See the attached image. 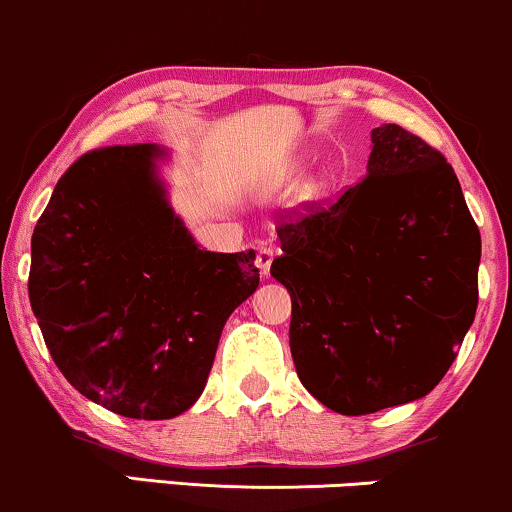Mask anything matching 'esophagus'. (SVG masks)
<instances>
[{
  "label": "esophagus",
  "instance_id": "esophagus-1",
  "mask_svg": "<svg viewBox=\"0 0 512 512\" xmlns=\"http://www.w3.org/2000/svg\"><path fill=\"white\" fill-rule=\"evenodd\" d=\"M274 248H260L257 250V260H255V264H257V269H260L262 274H269V269H272V262H274Z\"/></svg>",
  "mask_w": 512,
  "mask_h": 512
}]
</instances>
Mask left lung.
I'll use <instances>...</instances> for the list:
<instances>
[{"label":"left lung","instance_id":"1","mask_svg":"<svg viewBox=\"0 0 512 512\" xmlns=\"http://www.w3.org/2000/svg\"><path fill=\"white\" fill-rule=\"evenodd\" d=\"M272 276L291 293L295 372L319 403L369 415L427 396L477 312L482 238L446 157L396 123L367 176L281 217Z\"/></svg>","mask_w":512,"mask_h":512}]
</instances>
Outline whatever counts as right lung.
Returning <instances> with one entry per match:
<instances>
[{
	"label": "right lung",
	"instance_id": "1",
	"mask_svg": "<svg viewBox=\"0 0 512 512\" xmlns=\"http://www.w3.org/2000/svg\"><path fill=\"white\" fill-rule=\"evenodd\" d=\"M162 157L145 143L76 159L30 245V307L59 372L133 420L200 398L226 319L260 286L255 250H200L166 200Z\"/></svg>",
	"mask_w": 512,
	"mask_h": 512
}]
</instances>
